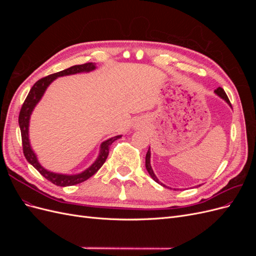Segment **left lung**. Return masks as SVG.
<instances>
[{"instance_id":"8db88e82","label":"left lung","mask_w":256,"mask_h":256,"mask_svg":"<svg viewBox=\"0 0 256 256\" xmlns=\"http://www.w3.org/2000/svg\"><path fill=\"white\" fill-rule=\"evenodd\" d=\"M214 94L216 95V96H219L221 99H223L224 102H226L230 108H232V104H230V100H228V97L226 96V92H224V90L222 88H218L216 90H214ZM145 166H146V170H147V172H148V174L150 175V177L152 178V180L156 182H158L159 184H161L162 187H164V188H168V186H166L164 184H162L158 178H157V176L154 175V171H152V166H150V147L148 148V152H147V154H146V157H145Z\"/></svg>"}]
</instances>
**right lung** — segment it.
Segmentation results:
<instances>
[{
    "instance_id": "obj_1",
    "label": "right lung",
    "mask_w": 256,
    "mask_h": 256,
    "mask_svg": "<svg viewBox=\"0 0 256 256\" xmlns=\"http://www.w3.org/2000/svg\"><path fill=\"white\" fill-rule=\"evenodd\" d=\"M96 69L95 63H86L82 65H74L69 67L65 70H62L60 72L53 74L50 76H44V78L38 80L33 86L30 88L26 99L24 100V104H22L21 111L19 114V126L21 130V138H22V146H23V154L24 157L28 160V164H32L38 172H40L44 178H47L49 182L52 184L60 186V187H67V186H74L76 184L83 182L90 177L94 175L98 170L102 166V164L106 162L108 154H109V148L111 144L118 140V138H122V136H115L113 138H108V140L104 141L100 144L99 148V154L97 159L92 162L86 170H84L83 172L78 174H60V173H54L51 171H48L47 168H44L37 159L36 154L34 152L32 146H30V115H32L35 106L37 104L40 102L44 92L47 90L49 85L58 79V76H70L76 74H82V72H90Z\"/></svg>"
}]
</instances>
